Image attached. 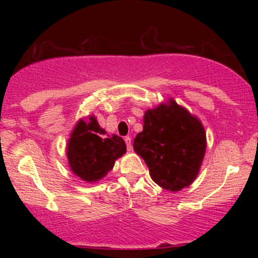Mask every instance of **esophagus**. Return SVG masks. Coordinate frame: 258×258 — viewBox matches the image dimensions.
Segmentation results:
<instances>
[{"mask_svg":"<svg viewBox=\"0 0 258 258\" xmlns=\"http://www.w3.org/2000/svg\"><path fill=\"white\" fill-rule=\"evenodd\" d=\"M125 143H126L127 150H128V152H131V150H132V146H131V137H128V136H127V137H125Z\"/></svg>","mask_w":258,"mask_h":258,"instance_id":"esophagus-1","label":"esophagus"}]
</instances>
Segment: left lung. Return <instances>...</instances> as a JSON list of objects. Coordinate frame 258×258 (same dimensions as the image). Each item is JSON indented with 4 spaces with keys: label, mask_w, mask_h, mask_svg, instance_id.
<instances>
[{
    "label": "left lung",
    "mask_w": 258,
    "mask_h": 258,
    "mask_svg": "<svg viewBox=\"0 0 258 258\" xmlns=\"http://www.w3.org/2000/svg\"><path fill=\"white\" fill-rule=\"evenodd\" d=\"M133 149L144 159L152 179L161 188L178 191L199 172L206 149V133L197 117L174 100L147 110L143 131Z\"/></svg>",
    "instance_id": "obj_1"
}]
</instances>
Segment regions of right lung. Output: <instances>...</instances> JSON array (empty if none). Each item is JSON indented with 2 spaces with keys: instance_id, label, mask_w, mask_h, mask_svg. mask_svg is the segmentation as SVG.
Instances as JSON below:
<instances>
[{
  "instance_id": "add662e5",
  "label": "right lung",
  "mask_w": 258,
  "mask_h": 258,
  "mask_svg": "<svg viewBox=\"0 0 258 258\" xmlns=\"http://www.w3.org/2000/svg\"><path fill=\"white\" fill-rule=\"evenodd\" d=\"M93 116L88 121L80 120L68 144V160L72 171L86 182H96L114 167L115 160L126 153L123 139L104 135Z\"/></svg>"
}]
</instances>
